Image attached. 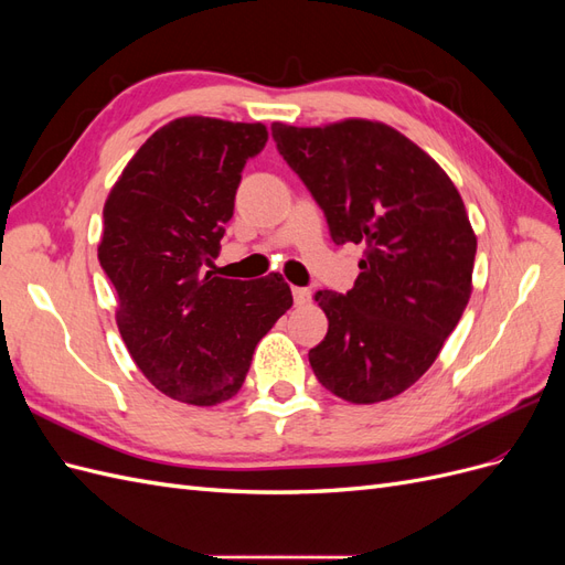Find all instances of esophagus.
Masks as SVG:
<instances>
[{"mask_svg":"<svg viewBox=\"0 0 565 565\" xmlns=\"http://www.w3.org/2000/svg\"><path fill=\"white\" fill-rule=\"evenodd\" d=\"M292 297H295V303H297V306H306V303L311 301V292H309V289H306V287H295V289H292Z\"/></svg>","mask_w":565,"mask_h":565,"instance_id":"esophagus-1","label":"esophagus"}]
</instances>
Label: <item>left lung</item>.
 Masks as SVG:
<instances>
[{
	"instance_id": "obj_1",
	"label": "left lung",
	"mask_w": 565,
	"mask_h": 565,
	"mask_svg": "<svg viewBox=\"0 0 565 565\" xmlns=\"http://www.w3.org/2000/svg\"><path fill=\"white\" fill-rule=\"evenodd\" d=\"M282 160L309 188L334 245H363L353 289H324L330 320L309 351L318 382L349 403L398 396L431 367L471 295L476 235L448 174L370 119L273 122Z\"/></svg>"
}]
</instances>
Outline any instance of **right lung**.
<instances>
[{
    "label": "right lung",
    "instance_id": "add662e5",
    "mask_svg": "<svg viewBox=\"0 0 565 565\" xmlns=\"http://www.w3.org/2000/svg\"><path fill=\"white\" fill-rule=\"evenodd\" d=\"M266 141L259 122L179 117L139 148L106 200L98 262L117 292L119 334L174 401L233 398L256 344L292 306L278 273L249 282L207 270L243 169Z\"/></svg>",
    "mask_w": 565,
    "mask_h": 565
}]
</instances>
